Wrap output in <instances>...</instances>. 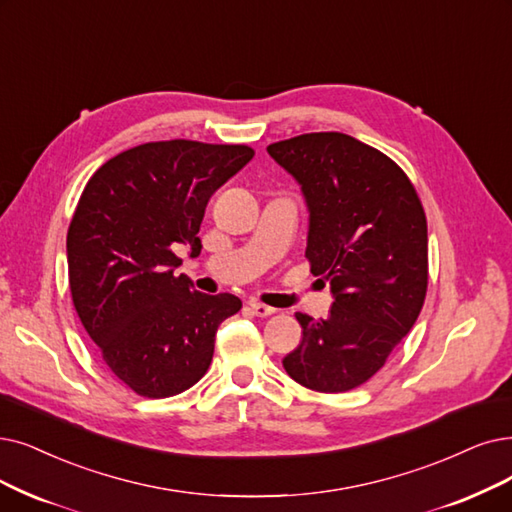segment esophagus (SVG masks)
<instances>
[{"label": "esophagus", "instance_id": "esophagus-1", "mask_svg": "<svg viewBox=\"0 0 512 512\" xmlns=\"http://www.w3.org/2000/svg\"><path fill=\"white\" fill-rule=\"evenodd\" d=\"M248 306H250V311H252L256 317H269V315H273V313H275L273 306H267V304L256 302V300H250V302H248Z\"/></svg>", "mask_w": 512, "mask_h": 512}]
</instances>
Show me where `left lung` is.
<instances>
[{
  "label": "left lung",
  "mask_w": 512,
  "mask_h": 512,
  "mask_svg": "<svg viewBox=\"0 0 512 512\" xmlns=\"http://www.w3.org/2000/svg\"><path fill=\"white\" fill-rule=\"evenodd\" d=\"M267 151L302 189L306 258L334 294L327 319L296 313L302 342L283 367L311 391H351L380 370L422 311L424 208L391 157L349 134H302Z\"/></svg>",
  "instance_id": "1"
}]
</instances>
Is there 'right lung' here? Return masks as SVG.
<instances>
[{"label":"right lung","mask_w":512,"mask_h":512,"mask_svg":"<svg viewBox=\"0 0 512 512\" xmlns=\"http://www.w3.org/2000/svg\"><path fill=\"white\" fill-rule=\"evenodd\" d=\"M254 157L245 145L161 140L94 172L67 233L75 311L102 361L149 399L187 391L208 372L218 325L241 309L233 294H201L174 254L197 237L210 197Z\"/></svg>","instance_id":"right-lung-1"}]
</instances>
